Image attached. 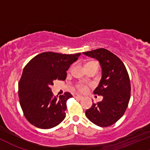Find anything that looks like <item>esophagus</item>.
<instances>
[{
	"label": "esophagus",
	"mask_w": 150,
	"mask_h": 150,
	"mask_svg": "<svg viewBox=\"0 0 150 150\" xmlns=\"http://www.w3.org/2000/svg\"><path fill=\"white\" fill-rule=\"evenodd\" d=\"M74 98H76V99H77V100H81L83 98L82 96H78V95H76V96H74Z\"/></svg>",
	"instance_id": "obj_1"
}]
</instances>
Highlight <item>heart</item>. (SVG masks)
<instances>
[{"mask_svg":"<svg viewBox=\"0 0 150 150\" xmlns=\"http://www.w3.org/2000/svg\"><path fill=\"white\" fill-rule=\"evenodd\" d=\"M91 62H89L88 63L86 64V65L89 63H91ZM75 88H76L78 91H84L86 88V86L84 84H83V83H78V84L75 85Z\"/></svg>","mask_w":150,"mask_h":150,"instance_id":"heart-1","label":"heart"}]
</instances>
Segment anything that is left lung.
Listing matches in <instances>:
<instances>
[{
    "label": "left lung",
    "mask_w": 150,
    "mask_h": 150,
    "mask_svg": "<svg viewBox=\"0 0 150 150\" xmlns=\"http://www.w3.org/2000/svg\"><path fill=\"white\" fill-rule=\"evenodd\" d=\"M83 54L99 61L102 74L93 93L102 96L103 100L93 104L86 111V116L96 125L109 127L122 116L128 107L131 96L129 74L120 59L107 49H96Z\"/></svg>",
    "instance_id": "left-lung-1"
}]
</instances>
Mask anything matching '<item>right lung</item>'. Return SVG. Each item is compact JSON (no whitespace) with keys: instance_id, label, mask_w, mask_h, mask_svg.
<instances>
[{"instance_id":"obj_1","label":"right lung","mask_w":150,"mask_h":150,"mask_svg":"<svg viewBox=\"0 0 150 150\" xmlns=\"http://www.w3.org/2000/svg\"><path fill=\"white\" fill-rule=\"evenodd\" d=\"M80 54L42 52L25 66L18 82V97L24 116L33 125L47 129L64 120L66 102L72 95L66 92L56 98L50 86L56 79L65 80L66 71Z\"/></svg>"}]
</instances>
